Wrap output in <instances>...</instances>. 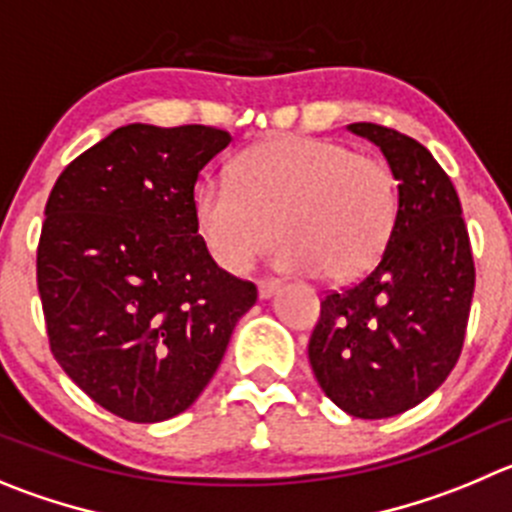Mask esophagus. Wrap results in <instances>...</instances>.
Here are the masks:
<instances>
[{"mask_svg":"<svg viewBox=\"0 0 512 512\" xmlns=\"http://www.w3.org/2000/svg\"><path fill=\"white\" fill-rule=\"evenodd\" d=\"M278 290H280L278 280H260V283H257V295H260V300H270Z\"/></svg>","mask_w":512,"mask_h":512,"instance_id":"1","label":"esophagus"}]
</instances>
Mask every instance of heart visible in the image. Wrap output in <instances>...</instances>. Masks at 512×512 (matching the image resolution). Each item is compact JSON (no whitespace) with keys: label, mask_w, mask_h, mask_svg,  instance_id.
Segmentation results:
<instances>
[{"label":"heart","mask_w":512,"mask_h":512,"mask_svg":"<svg viewBox=\"0 0 512 512\" xmlns=\"http://www.w3.org/2000/svg\"><path fill=\"white\" fill-rule=\"evenodd\" d=\"M191 209L212 260L232 275L283 234L275 252L280 270L346 283L384 255L399 189L374 156L326 138L280 136L237 156L232 181H199Z\"/></svg>","instance_id":"heart-1"}]
</instances>
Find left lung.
<instances>
[{
    "instance_id": "1",
    "label": "left lung",
    "mask_w": 512,
    "mask_h": 512,
    "mask_svg": "<svg viewBox=\"0 0 512 512\" xmlns=\"http://www.w3.org/2000/svg\"><path fill=\"white\" fill-rule=\"evenodd\" d=\"M346 128L379 146L399 184V212L379 265L323 298L308 358L336 407L386 419L417 407L455 369L475 262L460 197L427 148L376 123Z\"/></svg>"
}]
</instances>
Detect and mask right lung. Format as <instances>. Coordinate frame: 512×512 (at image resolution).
<instances>
[{
  "instance_id": "add662e5",
  "label": "right lung",
  "mask_w": 512,
  "mask_h": 512,
  "mask_svg": "<svg viewBox=\"0 0 512 512\" xmlns=\"http://www.w3.org/2000/svg\"><path fill=\"white\" fill-rule=\"evenodd\" d=\"M229 141L207 126H121L47 199L37 288L52 356L128 422L189 409L257 300L212 260L191 209L199 171Z\"/></svg>"
}]
</instances>
